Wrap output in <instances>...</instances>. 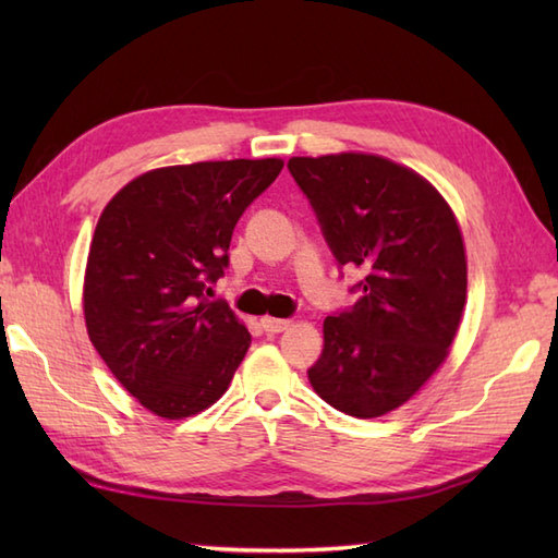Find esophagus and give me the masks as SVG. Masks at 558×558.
<instances>
[{"instance_id": "34e87169", "label": "esophagus", "mask_w": 558, "mask_h": 558, "mask_svg": "<svg viewBox=\"0 0 558 558\" xmlns=\"http://www.w3.org/2000/svg\"><path fill=\"white\" fill-rule=\"evenodd\" d=\"M260 328H264L266 333H282V330L290 328V322H288V318L264 316V318H260Z\"/></svg>"}]
</instances>
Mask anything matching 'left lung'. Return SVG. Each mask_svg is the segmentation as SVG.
<instances>
[{
	"label": "left lung",
	"instance_id": "left-lung-1",
	"mask_svg": "<svg viewBox=\"0 0 558 558\" xmlns=\"http://www.w3.org/2000/svg\"><path fill=\"white\" fill-rule=\"evenodd\" d=\"M288 168L338 264L364 272L352 310L326 316L310 381L336 410L381 417L429 381L460 328L468 258L456 213L420 172L374 153Z\"/></svg>",
	"mask_w": 558,
	"mask_h": 558
}]
</instances>
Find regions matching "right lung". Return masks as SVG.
I'll use <instances>...</instances> for the list:
<instances>
[{"instance_id":"1","label":"right lung","mask_w":558,"mask_h":558,"mask_svg":"<svg viewBox=\"0 0 558 558\" xmlns=\"http://www.w3.org/2000/svg\"><path fill=\"white\" fill-rule=\"evenodd\" d=\"M280 158L170 165L138 174L93 232L83 318L102 362L153 414L184 420L228 390L252 345L210 282L236 220L282 170Z\"/></svg>"}]
</instances>
